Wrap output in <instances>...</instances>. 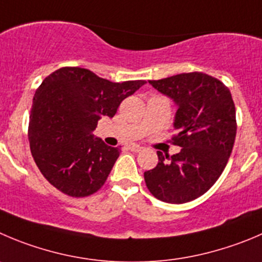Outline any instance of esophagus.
Listing matches in <instances>:
<instances>
[{"instance_id":"esophagus-1","label":"esophagus","mask_w":262,"mask_h":262,"mask_svg":"<svg viewBox=\"0 0 262 262\" xmlns=\"http://www.w3.org/2000/svg\"><path fill=\"white\" fill-rule=\"evenodd\" d=\"M128 149H129V150H131V151H140L141 149H143V146L136 145V144H129Z\"/></svg>"}]
</instances>
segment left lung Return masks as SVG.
Returning <instances> with one entry per match:
<instances>
[{
	"label": "left lung",
	"mask_w": 262,
	"mask_h": 262,
	"mask_svg": "<svg viewBox=\"0 0 262 262\" xmlns=\"http://www.w3.org/2000/svg\"><path fill=\"white\" fill-rule=\"evenodd\" d=\"M149 83L178 104L172 144L181 150L171 157L157 151L158 164L144 172L145 184L166 203L194 201L217 181L233 150L236 119L231 94L223 82L202 72Z\"/></svg>",
	"instance_id": "1"
}]
</instances>
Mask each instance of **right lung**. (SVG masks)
<instances>
[{"instance_id": "1", "label": "right lung", "mask_w": 262, "mask_h": 262, "mask_svg": "<svg viewBox=\"0 0 262 262\" xmlns=\"http://www.w3.org/2000/svg\"><path fill=\"white\" fill-rule=\"evenodd\" d=\"M145 83L111 82L79 67H64L43 79L34 94L28 138L38 170L54 188L83 198L105 184L121 149L95 139L96 124Z\"/></svg>"}]
</instances>
